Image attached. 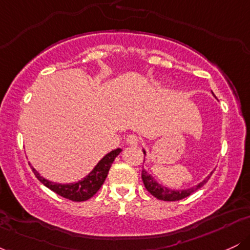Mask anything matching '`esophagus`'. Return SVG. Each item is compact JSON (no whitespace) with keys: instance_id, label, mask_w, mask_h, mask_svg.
Returning <instances> with one entry per match:
<instances>
[{"instance_id":"obj_1","label":"esophagus","mask_w":250,"mask_h":250,"mask_svg":"<svg viewBox=\"0 0 250 250\" xmlns=\"http://www.w3.org/2000/svg\"><path fill=\"white\" fill-rule=\"evenodd\" d=\"M140 142V139L136 135H129L127 137V143L129 146H137Z\"/></svg>"}]
</instances>
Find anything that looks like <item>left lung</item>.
I'll use <instances>...</instances> for the list:
<instances>
[{
    "label": "left lung",
    "mask_w": 250,
    "mask_h": 250,
    "mask_svg": "<svg viewBox=\"0 0 250 250\" xmlns=\"http://www.w3.org/2000/svg\"><path fill=\"white\" fill-rule=\"evenodd\" d=\"M143 154H147L146 150L143 149ZM213 173V171H211ZM211 173L206 177L205 180L201 181L200 183L197 185L191 186V187L186 188V189H170L166 186L161 185L160 182H157L156 179L151 174H149L145 168L142 169V181L145 183V187L147 190L153 196L156 197L159 200H163V201H179L185 199V197L189 196L190 194H193L195 190L202 187L206 182H207L209 177L211 176Z\"/></svg>",
    "instance_id": "8db88e82"
}]
</instances>
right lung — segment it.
<instances>
[{
    "mask_svg": "<svg viewBox=\"0 0 250 250\" xmlns=\"http://www.w3.org/2000/svg\"><path fill=\"white\" fill-rule=\"evenodd\" d=\"M121 151L122 149L117 148L111 150L110 153L105 154L87 176L73 183L53 182V181H49L41 176L35 168L31 167V169H33L35 176L40 180V182L43 183L47 188H49L50 190H53L54 193L59 194L60 196L65 197L68 200L81 202V201H87L90 197H93L99 191V189L101 188L103 182H104L105 177H107L108 171L111 165H113L114 160Z\"/></svg>",
    "mask_w": 250,
    "mask_h": 250,
    "instance_id": "right-lung-1",
    "label": "right lung"
}]
</instances>
